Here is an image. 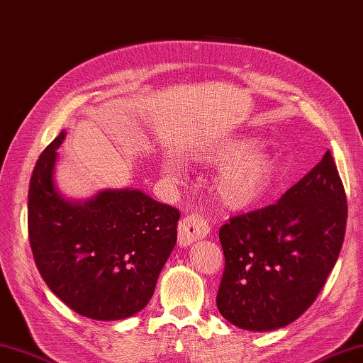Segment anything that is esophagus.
I'll list each match as a JSON object with an SVG mask.
<instances>
[{
    "label": "esophagus",
    "instance_id": "esophagus-1",
    "mask_svg": "<svg viewBox=\"0 0 363 363\" xmlns=\"http://www.w3.org/2000/svg\"><path fill=\"white\" fill-rule=\"evenodd\" d=\"M210 232L208 223L197 214H188L179 224V246L186 247L199 240H203Z\"/></svg>",
    "mask_w": 363,
    "mask_h": 363
}]
</instances>
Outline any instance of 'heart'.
<instances>
[{
	"label": "heart",
	"instance_id": "heart-1",
	"mask_svg": "<svg viewBox=\"0 0 363 363\" xmlns=\"http://www.w3.org/2000/svg\"><path fill=\"white\" fill-rule=\"evenodd\" d=\"M196 158L205 164H220L213 179V192L227 210L240 211L257 205L274 183V160L250 138L218 140L199 152ZM162 169L177 180L186 172V164L175 155H166Z\"/></svg>",
	"mask_w": 363,
	"mask_h": 363
}]
</instances>
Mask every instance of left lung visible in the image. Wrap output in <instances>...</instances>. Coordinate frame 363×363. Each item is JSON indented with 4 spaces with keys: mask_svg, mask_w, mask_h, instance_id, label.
Listing matches in <instances>:
<instances>
[{
    "mask_svg": "<svg viewBox=\"0 0 363 363\" xmlns=\"http://www.w3.org/2000/svg\"><path fill=\"white\" fill-rule=\"evenodd\" d=\"M347 205L328 150L274 205L220 227L225 268L216 304L233 326L285 328L313 304L345 240Z\"/></svg>",
    "mask_w": 363,
    "mask_h": 363,
    "instance_id": "obj_1",
    "label": "left lung"
}]
</instances>
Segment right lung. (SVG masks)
I'll return each mask as SVG.
<instances>
[{
  "instance_id": "1",
  "label": "right lung",
  "mask_w": 363,
  "mask_h": 363,
  "mask_svg": "<svg viewBox=\"0 0 363 363\" xmlns=\"http://www.w3.org/2000/svg\"><path fill=\"white\" fill-rule=\"evenodd\" d=\"M61 131L29 182L28 232L42 279L65 306L91 320L136 315L152 299L177 241L180 213L139 189H103L86 201L55 180Z\"/></svg>"
}]
</instances>
